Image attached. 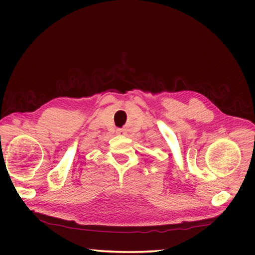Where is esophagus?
Masks as SVG:
<instances>
[{"label":"esophagus","instance_id":"34e87169","mask_svg":"<svg viewBox=\"0 0 255 255\" xmlns=\"http://www.w3.org/2000/svg\"><path fill=\"white\" fill-rule=\"evenodd\" d=\"M118 133H125V130H124V129H118Z\"/></svg>","mask_w":255,"mask_h":255}]
</instances>
